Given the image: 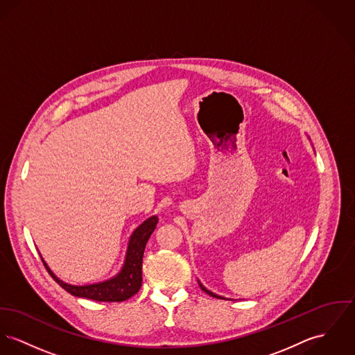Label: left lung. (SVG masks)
I'll return each mask as SVG.
<instances>
[{
  "label": "left lung",
  "mask_w": 355,
  "mask_h": 355,
  "mask_svg": "<svg viewBox=\"0 0 355 355\" xmlns=\"http://www.w3.org/2000/svg\"><path fill=\"white\" fill-rule=\"evenodd\" d=\"M200 285V284H199ZM200 288H202V291H206L209 295H211V297H216V298H220V300H223V297H220V295H217V294H214V293H211L210 291H207V289H205L202 285H200Z\"/></svg>",
  "instance_id": "obj_1"
}]
</instances>
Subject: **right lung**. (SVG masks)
<instances>
[{"label":"right lung","instance_id":"right-lung-1","mask_svg":"<svg viewBox=\"0 0 355 355\" xmlns=\"http://www.w3.org/2000/svg\"><path fill=\"white\" fill-rule=\"evenodd\" d=\"M159 223V218L156 216L146 220L144 224L138 226L132 236L130 237L126 261L122 268V271L112 279L100 282L95 285H87V286H73L67 285L62 281H60L51 270L47 267L44 260L42 259L46 270L50 272V275L54 278V281L73 295L76 297H84L101 302H122L129 300L134 294H137L142 285V258L144 251L146 247V243L156 229Z\"/></svg>","mask_w":355,"mask_h":355}]
</instances>
